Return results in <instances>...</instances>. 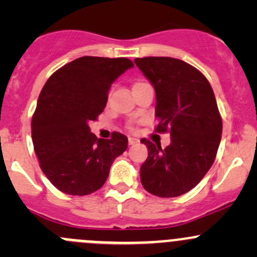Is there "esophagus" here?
<instances>
[{"instance_id": "34e87169", "label": "esophagus", "mask_w": 257, "mask_h": 257, "mask_svg": "<svg viewBox=\"0 0 257 257\" xmlns=\"http://www.w3.org/2000/svg\"><path fill=\"white\" fill-rule=\"evenodd\" d=\"M128 142H129V145H134V144L138 143V139L134 138V137H129Z\"/></svg>"}]
</instances>
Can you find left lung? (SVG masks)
<instances>
[{"instance_id":"left-lung-1","label":"left lung","mask_w":257,"mask_h":257,"mask_svg":"<svg viewBox=\"0 0 257 257\" xmlns=\"http://www.w3.org/2000/svg\"><path fill=\"white\" fill-rule=\"evenodd\" d=\"M155 90L157 132H170L162 149L147 139L148 158L141 167L144 189L160 198L183 195L211 168L221 141L222 121L212 88L196 68L170 57L136 58Z\"/></svg>"}]
</instances>
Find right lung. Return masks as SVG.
<instances>
[{"instance_id": "obj_1", "label": "right lung", "mask_w": 257, "mask_h": 257, "mask_svg": "<svg viewBox=\"0 0 257 257\" xmlns=\"http://www.w3.org/2000/svg\"><path fill=\"white\" fill-rule=\"evenodd\" d=\"M134 64L128 58L80 57L46 82L32 118V141L41 169L62 193L88 195L102 188L128 138L114 132L98 139L90 132L104 109L110 85Z\"/></svg>"}]
</instances>
